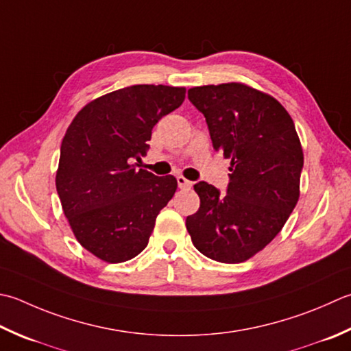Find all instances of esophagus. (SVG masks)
Instances as JSON below:
<instances>
[{
    "instance_id": "34e87169",
    "label": "esophagus",
    "mask_w": 351,
    "mask_h": 351,
    "mask_svg": "<svg viewBox=\"0 0 351 351\" xmlns=\"http://www.w3.org/2000/svg\"><path fill=\"white\" fill-rule=\"evenodd\" d=\"M176 180H178V185H180V189H190L191 185H193V182L189 181L187 178H184V176H178Z\"/></svg>"
}]
</instances>
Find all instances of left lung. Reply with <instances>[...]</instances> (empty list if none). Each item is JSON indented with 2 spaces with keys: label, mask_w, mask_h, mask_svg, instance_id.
<instances>
[{
  "label": "left lung",
  "mask_w": 351,
  "mask_h": 351,
  "mask_svg": "<svg viewBox=\"0 0 351 351\" xmlns=\"http://www.w3.org/2000/svg\"><path fill=\"white\" fill-rule=\"evenodd\" d=\"M189 99L207 120L213 147L231 160V175L226 195L195 184L201 205L185 226L205 257L246 262L272 242L298 202L301 141L285 106L242 82L190 88Z\"/></svg>",
  "instance_id": "1"
}]
</instances>
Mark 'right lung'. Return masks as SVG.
<instances>
[{
    "instance_id": "add662e5",
    "label": "right lung",
    "mask_w": 351,
    "mask_h": 351,
    "mask_svg": "<svg viewBox=\"0 0 351 351\" xmlns=\"http://www.w3.org/2000/svg\"><path fill=\"white\" fill-rule=\"evenodd\" d=\"M184 99V86H126L86 103L66 129L56 190L74 237L103 262L138 256L175 195V176L158 178L130 161L141 160L158 120Z\"/></svg>"
}]
</instances>
